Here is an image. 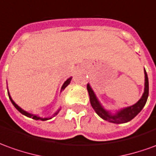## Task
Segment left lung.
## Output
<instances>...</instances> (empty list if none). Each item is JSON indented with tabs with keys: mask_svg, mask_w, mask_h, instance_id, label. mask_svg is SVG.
<instances>
[{
	"mask_svg": "<svg viewBox=\"0 0 156 156\" xmlns=\"http://www.w3.org/2000/svg\"><path fill=\"white\" fill-rule=\"evenodd\" d=\"M144 91L142 97L140 98L136 104L133 105L131 106H127L123 109H121L120 111H117L116 113L112 114V112H109L107 110L102 106L101 102L97 99L95 94L92 88L90 87L89 83L87 85V89L89 94V99H90V104L92 105L93 109L95 111L98 116H101L102 119L108 121L112 123H125L132 119H133L135 116L139 114V112L142 111L144 106L146 104L147 99L149 96V79L147 76L146 71L144 69Z\"/></svg>",
	"mask_w": 156,
	"mask_h": 156,
	"instance_id": "left-lung-1",
	"label": "left lung"
}]
</instances>
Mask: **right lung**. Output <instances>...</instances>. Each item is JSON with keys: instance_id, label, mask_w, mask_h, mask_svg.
Masks as SVG:
<instances>
[{"instance_id": "add662e5", "label": "right lung", "mask_w": 156, "mask_h": 156, "mask_svg": "<svg viewBox=\"0 0 156 156\" xmlns=\"http://www.w3.org/2000/svg\"><path fill=\"white\" fill-rule=\"evenodd\" d=\"M71 79H72V78H69L68 79H67V81H65V83H63L62 87V90L65 89V88H66V87H67V86L68 85L69 83H70ZM8 95H9L10 100H11V101H12V105H13L14 106H15V108L17 109V111L20 112V113H22L23 115H24V116H28V117H30V118H33V119H34V120H41V121H46V120H49V119H51V117H40V116H38V115H34V114H31V113H29V112H27L26 111H24V110H23L21 107H19V106H18V105H17L16 104V103H15L13 101H12V97H11V95H10L9 91H8ZM60 110H61V109H58V110H57V111H56V112H55V113L53 114V116H55V115H57V114L59 113Z\"/></svg>"}]
</instances>
